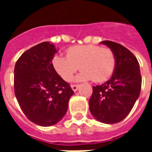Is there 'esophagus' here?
I'll use <instances>...</instances> for the list:
<instances>
[{"instance_id": "obj_1", "label": "esophagus", "mask_w": 152, "mask_h": 152, "mask_svg": "<svg viewBox=\"0 0 152 152\" xmlns=\"http://www.w3.org/2000/svg\"><path fill=\"white\" fill-rule=\"evenodd\" d=\"M72 89L74 92H76L78 90V89H79V86L78 85H72Z\"/></svg>"}]
</instances>
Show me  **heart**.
<instances>
[{
    "instance_id": "b5f03b06",
    "label": "heart",
    "mask_w": 152,
    "mask_h": 152,
    "mask_svg": "<svg viewBox=\"0 0 152 152\" xmlns=\"http://www.w3.org/2000/svg\"><path fill=\"white\" fill-rule=\"evenodd\" d=\"M56 72L65 81H70L78 69L82 70L76 77V81L92 80L102 82L112 76L115 66L114 53L99 45H76L66 51V57L60 54L52 59Z\"/></svg>"
}]
</instances>
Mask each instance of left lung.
Listing matches in <instances>:
<instances>
[{
  "label": "left lung",
  "instance_id": "8db88e82",
  "mask_svg": "<svg viewBox=\"0 0 152 152\" xmlns=\"http://www.w3.org/2000/svg\"><path fill=\"white\" fill-rule=\"evenodd\" d=\"M100 44L112 50L115 66L107 82L93 86L89 111L99 122L115 124L127 116L140 95L142 77L139 63L136 57L120 44L110 40Z\"/></svg>",
  "mask_w": 152,
  "mask_h": 152
}]
</instances>
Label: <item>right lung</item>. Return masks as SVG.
I'll return each instance as SVG.
<instances>
[{"label": "right lung", "mask_w": 152, "mask_h": 152, "mask_svg": "<svg viewBox=\"0 0 152 152\" xmlns=\"http://www.w3.org/2000/svg\"><path fill=\"white\" fill-rule=\"evenodd\" d=\"M58 51L45 41L22 54L15 66V93L25 115L34 124L51 126L66 115L73 90L52 65Z\"/></svg>", "instance_id": "right-lung-1"}]
</instances>
